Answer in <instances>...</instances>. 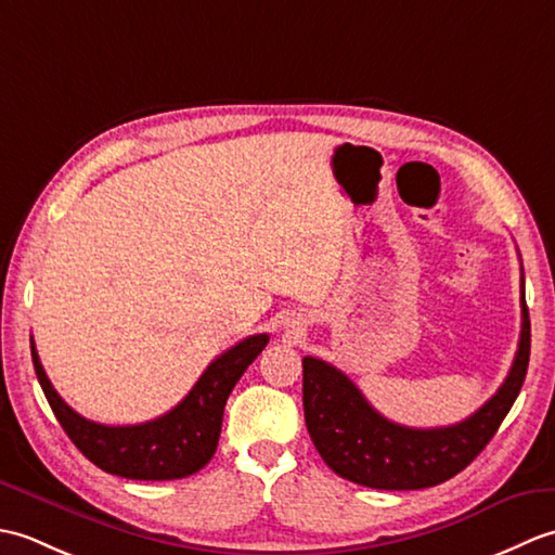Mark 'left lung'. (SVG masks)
<instances>
[{
  "mask_svg": "<svg viewBox=\"0 0 555 555\" xmlns=\"http://www.w3.org/2000/svg\"><path fill=\"white\" fill-rule=\"evenodd\" d=\"M522 332L513 367L475 415L436 429H412L376 412L348 376L317 358H302V408L312 443L338 477L370 489H427L455 477L499 431L529 364V312L522 279Z\"/></svg>",
  "mask_w": 555,
  "mask_h": 555,
  "instance_id": "1",
  "label": "left lung"
}]
</instances>
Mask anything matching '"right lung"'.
<instances>
[{"label":"right lung","instance_id":"1","mask_svg":"<svg viewBox=\"0 0 555 555\" xmlns=\"http://www.w3.org/2000/svg\"><path fill=\"white\" fill-rule=\"evenodd\" d=\"M267 344V334L243 338L241 344L221 352L209 364L188 396L167 415L143 424H128V427H107V424L90 422L78 415L74 408H68L62 396L54 391L52 382L47 379L33 340L30 350L47 403L68 439L90 463L116 477L164 481L191 477L209 463L219 443L223 405H227L235 382Z\"/></svg>","mask_w":555,"mask_h":555}]
</instances>
